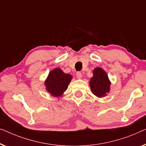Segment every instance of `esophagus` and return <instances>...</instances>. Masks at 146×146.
Instances as JSON below:
<instances>
[{"label": "esophagus", "instance_id": "1", "mask_svg": "<svg viewBox=\"0 0 146 146\" xmlns=\"http://www.w3.org/2000/svg\"><path fill=\"white\" fill-rule=\"evenodd\" d=\"M76 77H77V79H81L82 78V73L80 72V71H78L76 73Z\"/></svg>", "mask_w": 146, "mask_h": 146}]
</instances>
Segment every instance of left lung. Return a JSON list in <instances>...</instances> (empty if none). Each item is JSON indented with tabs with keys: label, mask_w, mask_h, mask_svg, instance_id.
Instances as JSON below:
<instances>
[{
	"label": "left lung",
	"mask_w": 146,
	"mask_h": 146,
	"mask_svg": "<svg viewBox=\"0 0 146 146\" xmlns=\"http://www.w3.org/2000/svg\"><path fill=\"white\" fill-rule=\"evenodd\" d=\"M93 77L89 82L91 91L98 97H104L110 91V81L105 71L100 67L93 70Z\"/></svg>",
	"instance_id": "obj_1"
}]
</instances>
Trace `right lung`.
<instances>
[{
	"mask_svg": "<svg viewBox=\"0 0 146 146\" xmlns=\"http://www.w3.org/2000/svg\"><path fill=\"white\" fill-rule=\"evenodd\" d=\"M71 79L72 76L63 73L59 68L53 69L45 81L47 91L55 97L60 96L67 90Z\"/></svg>",
	"mask_w": 146,
	"mask_h": 146,
	"instance_id": "right-lung-1",
	"label": "right lung"
}]
</instances>
